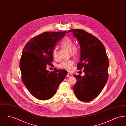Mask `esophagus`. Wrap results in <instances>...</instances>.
Wrapping results in <instances>:
<instances>
[{
  "mask_svg": "<svg viewBox=\"0 0 126 126\" xmlns=\"http://www.w3.org/2000/svg\"><path fill=\"white\" fill-rule=\"evenodd\" d=\"M72 76H73V75H72V74H70V73H68L67 74V75H66V77L67 78H70V77H72Z\"/></svg>",
  "mask_w": 126,
  "mask_h": 126,
  "instance_id": "34e87169",
  "label": "esophagus"
}]
</instances>
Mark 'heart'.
Returning <instances> with one entry per match:
<instances>
[{
	"mask_svg": "<svg viewBox=\"0 0 126 126\" xmlns=\"http://www.w3.org/2000/svg\"><path fill=\"white\" fill-rule=\"evenodd\" d=\"M61 45L69 50L70 54L73 56H77L79 53V47L77 45H74V42L69 37H66L61 42ZM53 57L55 59L57 58L58 51L57 48H54L52 52ZM74 62L72 60H66L61 62L59 65V67L62 69L71 71L73 68Z\"/></svg>",
	"mask_w": 126,
	"mask_h": 126,
	"instance_id": "obj_1",
	"label": "heart"
}]
</instances>
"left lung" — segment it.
Here are the masks:
<instances>
[{
	"mask_svg": "<svg viewBox=\"0 0 126 126\" xmlns=\"http://www.w3.org/2000/svg\"><path fill=\"white\" fill-rule=\"evenodd\" d=\"M80 46L78 69H84V76L74 75L77 79L73 89L78 100L90 102L98 96L108 79L109 59L103 44L96 37L82 29H72Z\"/></svg>",
	"mask_w": 126,
	"mask_h": 126,
	"instance_id": "obj_1",
	"label": "left lung"
}]
</instances>
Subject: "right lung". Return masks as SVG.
I'll return each instance as SVG.
<instances>
[{
  "instance_id": "add662e5",
  "label": "right lung",
  "mask_w": 126,
  "mask_h": 126,
  "mask_svg": "<svg viewBox=\"0 0 126 126\" xmlns=\"http://www.w3.org/2000/svg\"><path fill=\"white\" fill-rule=\"evenodd\" d=\"M64 32H46L26 43L20 61L22 80L30 93L40 100L54 96L67 72L57 69L49 72L47 65H52V52L58 42L63 38Z\"/></svg>"
}]
</instances>
